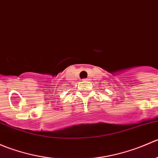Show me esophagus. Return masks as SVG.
<instances>
[{"instance_id":"1","label":"esophagus","mask_w":158,"mask_h":158,"mask_svg":"<svg viewBox=\"0 0 158 158\" xmlns=\"http://www.w3.org/2000/svg\"><path fill=\"white\" fill-rule=\"evenodd\" d=\"M89 80H90V79H89V78H87V79H84V82H88Z\"/></svg>"}]
</instances>
